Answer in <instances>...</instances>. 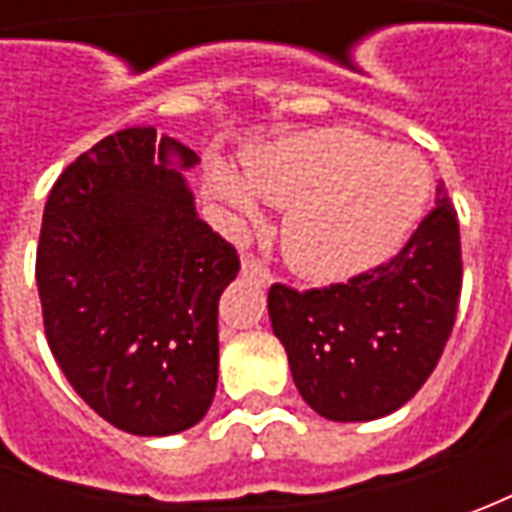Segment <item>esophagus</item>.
I'll list each match as a JSON object with an SVG mask.
<instances>
[{
	"label": "esophagus",
	"instance_id": "obj_1",
	"mask_svg": "<svg viewBox=\"0 0 512 512\" xmlns=\"http://www.w3.org/2000/svg\"><path fill=\"white\" fill-rule=\"evenodd\" d=\"M242 276H245V279H253V282H259V285L265 287L273 282V273H270L262 262H256L253 256H245V259H242Z\"/></svg>",
	"mask_w": 512,
	"mask_h": 512
}]
</instances>
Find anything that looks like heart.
Returning <instances> with one entry per match:
<instances>
[{"mask_svg": "<svg viewBox=\"0 0 512 512\" xmlns=\"http://www.w3.org/2000/svg\"><path fill=\"white\" fill-rule=\"evenodd\" d=\"M242 165L247 183L216 168L207 179L210 193L242 219L256 210L253 190L287 207V265L322 285L347 282L390 259L430 196V170L419 153L350 128L285 136L247 150Z\"/></svg>", "mask_w": 512, "mask_h": 512, "instance_id": "b5f03b06", "label": "heart"}]
</instances>
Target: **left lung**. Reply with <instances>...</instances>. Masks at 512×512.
Segmentation results:
<instances>
[{
	"instance_id": "obj_1",
	"label": "left lung",
	"mask_w": 512,
	"mask_h": 512,
	"mask_svg": "<svg viewBox=\"0 0 512 512\" xmlns=\"http://www.w3.org/2000/svg\"><path fill=\"white\" fill-rule=\"evenodd\" d=\"M462 242L444 185L396 259L347 285H273L267 313L296 390L330 422H370L427 382L456 322Z\"/></svg>"
}]
</instances>
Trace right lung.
Returning a JSON list of instances; mask_svg holds the SVG:
<instances>
[{"label":"right lung","mask_w":512,"mask_h":512,"mask_svg":"<svg viewBox=\"0 0 512 512\" xmlns=\"http://www.w3.org/2000/svg\"><path fill=\"white\" fill-rule=\"evenodd\" d=\"M199 156L153 128L82 153L50 190L36 285L50 353L113 427L170 436L205 419L219 379V296L239 256L196 213Z\"/></svg>","instance_id":"add662e5"}]
</instances>
